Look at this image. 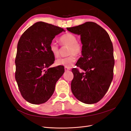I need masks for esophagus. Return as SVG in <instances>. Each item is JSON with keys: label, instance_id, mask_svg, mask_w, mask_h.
<instances>
[{"label": "esophagus", "instance_id": "34e87169", "mask_svg": "<svg viewBox=\"0 0 131 131\" xmlns=\"http://www.w3.org/2000/svg\"><path fill=\"white\" fill-rule=\"evenodd\" d=\"M64 69L66 71H68V70H70V68L69 67H64Z\"/></svg>", "mask_w": 131, "mask_h": 131}]
</instances>
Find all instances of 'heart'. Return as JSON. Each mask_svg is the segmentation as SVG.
<instances>
[{
  "label": "heart",
  "mask_w": 131,
  "mask_h": 131,
  "mask_svg": "<svg viewBox=\"0 0 131 131\" xmlns=\"http://www.w3.org/2000/svg\"><path fill=\"white\" fill-rule=\"evenodd\" d=\"M59 41L62 45H69L68 53L69 56L66 57H61L56 61L57 66L70 67L76 61L75 54L79 55L81 53L82 46L80 43L78 42V38L75 35L72 33H66L62 35L59 38ZM50 52L55 57L59 55V49L56 43L52 42L50 45Z\"/></svg>",
  "instance_id": "obj_1"
}]
</instances>
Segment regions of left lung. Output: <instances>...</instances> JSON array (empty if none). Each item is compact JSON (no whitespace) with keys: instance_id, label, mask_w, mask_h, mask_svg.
<instances>
[{"instance_id":"left-lung-1","label":"left lung","mask_w":131,"mask_h":131,"mask_svg":"<svg viewBox=\"0 0 131 131\" xmlns=\"http://www.w3.org/2000/svg\"><path fill=\"white\" fill-rule=\"evenodd\" d=\"M67 29L80 35L82 51L76 66L85 72L80 73L77 68L72 69V92L84 103H96L104 96L113 79L112 42L106 30L93 22Z\"/></svg>"}]
</instances>
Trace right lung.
I'll use <instances>...</instances> for the list:
<instances>
[{
    "mask_svg": "<svg viewBox=\"0 0 131 131\" xmlns=\"http://www.w3.org/2000/svg\"><path fill=\"white\" fill-rule=\"evenodd\" d=\"M65 30L43 22L28 28L19 39L15 59V79L21 94L30 103H44L52 96L64 67L50 68L54 57L50 45L56 35Z\"/></svg>",
    "mask_w": 131,
    "mask_h": 131,
    "instance_id": "add662e5",
    "label": "right lung"
}]
</instances>
